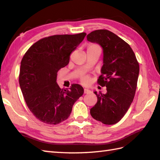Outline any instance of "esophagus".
<instances>
[{
	"instance_id": "1",
	"label": "esophagus",
	"mask_w": 160,
	"mask_h": 160,
	"mask_svg": "<svg viewBox=\"0 0 160 160\" xmlns=\"http://www.w3.org/2000/svg\"><path fill=\"white\" fill-rule=\"evenodd\" d=\"M84 93H85V94H89V93H91V91L88 89H84Z\"/></svg>"
}]
</instances>
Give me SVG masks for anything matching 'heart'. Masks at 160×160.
<instances>
[{
	"label": "heart",
	"mask_w": 160,
	"mask_h": 160,
	"mask_svg": "<svg viewBox=\"0 0 160 160\" xmlns=\"http://www.w3.org/2000/svg\"><path fill=\"white\" fill-rule=\"evenodd\" d=\"M98 48L97 45H94V44H92V45H89L88 49L89 48ZM80 80L82 83H83L84 85H88V84L90 82V77L89 75H84L82 78H80Z\"/></svg>",
	"instance_id": "1"
}]
</instances>
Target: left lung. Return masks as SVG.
Listing matches in <instances>:
<instances>
[{
	"label": "left lung",
	"mask_w": 160,
	"mask_h": 160,
	"mask_svg": "<svg viewBox=\"0 0 160 160\" xmlns=\"http://www.w3.org/2000/svg\"><path fill=\"white\" fill-rule=\"evenodd\" d=\"M87 39L103 49V66L97 82L107 88L106 94L94 92L97 103L90 109V114L103 124H116L126 114L134 97L138 63L129 45L111 31L96 30Z\"/></svg>",
	"instance_id": "left-lung-1"
}]
</instances>
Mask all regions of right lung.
I'll list each match as a JSON object with an SVG mask.
<instances>
[{"mask_svg":"<svg viewBox=\"0 0 160 160\" xmlns=\"http://www.w3.org/2000/svg\"><path fill=\"white\" fill-rule=\"evenodd\" d=\"M85 36L80 33L44 38L35 42L22 58L20 88L28 108L42 122L57 124L66 120L75 101L83 94L82 87L78 84L70 89H61L57 77Z\"/></svg>","mask_w":160,"mask_h":160,"instance_id":"right-lung-1","label":"right lung"}]
</instances>
